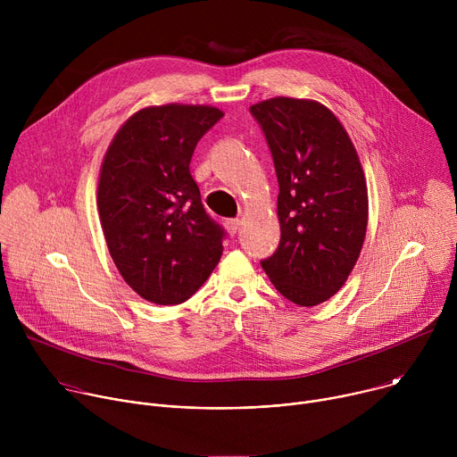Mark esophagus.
<instances>
[{
    "mask_svg": "<svg viewBox=\"0 0 457 457\" xmlns=\"http://www.w3.org/2000/svg\"><path fill=\"white\" fill-rule=\"evenodd\" d=\"M240 219H229V220H226V229H228V233L233 237V235H237V231L240 229Z\"/></svg>",
    "mask_w": 457,
    "mask_h": 457,
    "instance_id": "obj_1",
    "label": "esophagus"
}]
</instances>
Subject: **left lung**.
<instances>
[{
    "mask_svg": "<svg viewBox=\"0 0 457 457\" xmlns=\"http://www.w3.org/2000/svg\"><path fill=\"white\" fill-rule=\"evenodd\" d=\"M249 110L264 129L280 187V244L262 268L287 300L318 305L342 289L365 240L360 157L344 124L318 101L271 97Z\"/></svg>",
    "mask_w": 457,
    "mask_h": 457,
    "instance_id": "obj_1",
    "label": "left lung"
}]
</instances>
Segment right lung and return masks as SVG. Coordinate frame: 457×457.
Here are the masks:
<instances>
[{"label": "right lung", "instance_id": "1", "mask_svg": "<svg viewBox=\"0 0 457 457\" xmlns=\"http://www.w3.org/2000/svg\"><path fill=\"white\" fill-rule=\"evenodd\" d=\"M222 115L206 104L148 106L124 120L104 154L97 210L106 245L124 282L152 303L186 302L220 260L224 231L189 162Z\"/></svg>", "mask_w": 457, "mask_h": 457}]
</instances>
